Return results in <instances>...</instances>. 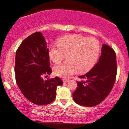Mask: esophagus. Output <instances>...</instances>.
<instances>
[{"label":"esophagus","mask_w":129,"mask_h":129,"mask_svg":"<svg viewBox=\"0 0 129 129\" xmlns=\"http://www.w3.org/2000/svg\"><path fill=\"white\" fill-rule=\"evenodd\" d=\"M62 81H63V83H67V82L69 81V80H67V79H63Z\"/></svg>","instance_id":"34e87169"}]
</instances>
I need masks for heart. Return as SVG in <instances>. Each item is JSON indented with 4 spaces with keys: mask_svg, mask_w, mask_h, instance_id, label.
<instances>
[{
    "mask_svg": "<svg viewBox=\"0 0 129 129\" xmlns=\"http://www.w3.org/2000/svg\"><path fill=\"white\" fill-rule=\"evenodd\" d=\"M100 50V43L95 38L79 35L63 37L59 39L57 45H51L49 48V57L54 63H60L65 56L68 61L55 66L54 73L67 78L78 71H89L97 62Z\"/></svg>",
    "mask_w": 129,
    "mask_h": 129,
    "instance_id": "b5f03b06",
    "label": "heart"
}]
</instances>
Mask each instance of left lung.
I'll return each instance as SVG.
<instances>
[{"label": "left lung", "mask_w": 129, "mask_h": 129, "mask_svg": "<svg viewBox=\"0 0 129 129\" xmlns=\"http://www.w3.org/2000/svg\"><path fill=\"white\" fill-rule=\"evenodd\" d=\"M117 74L116 55L113 48L104 44L101 55L95 66L84 75L80 76L78 87L73 93L77 104L94 107L103 102L112 90Z\"/></svg>", "instance_id": "obj_1"}]
</instances>
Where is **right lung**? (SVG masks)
<instances>
[{
  "label": "right lung",
  "instance_id": "right-lung-1",
  "mask_svg": "<svg viewBox=\"0 0 129 129\" xmlns=\"http://www.w3.org/2000/svg\"><path fill=\"white\" fill-rule=\"evenodd\" d=\"M49 66V50L41 32H35L22 41L16 52L15 77L22 94L33 104L52 103L57 87L63 84L57 76L43 80V76L51 73Z\"/></svg>",
  "mask_w": 129,
  "mask_h": 129
}]
</instances>
